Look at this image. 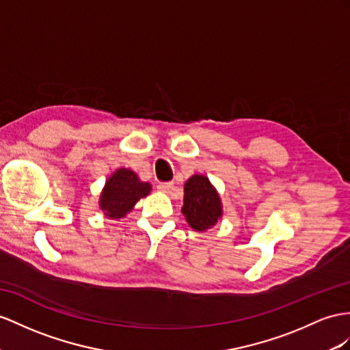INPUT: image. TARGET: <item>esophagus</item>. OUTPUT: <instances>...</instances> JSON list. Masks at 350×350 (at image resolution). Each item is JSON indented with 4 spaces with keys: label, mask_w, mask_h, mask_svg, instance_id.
<instances>
[{
    "label": "esophagus",
    "mask_w": 350,
    "mask_h": 350,
    "mask_svg": "<svg viewBox=\"0 0 350 350\" xmlns=\"http://www.w3.org/2000/svg\"><path fill=\"white\" fill-rule=\"evenodd\" d=\"M158 189H159L161 192L170 193V192H172V191L174 189V186H173V183H159V185H158Z\"/></svg>",
    "instance_id": "1"
}]
</instances>
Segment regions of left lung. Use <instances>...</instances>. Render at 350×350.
I'll use <instances>...</instances> for the list:
<instances>
[{"label": "left lung", "instance_id": "8db88e82", "mask_svg": "<svg viewBox=\"0 0 350 350\" xmlns=\"http://www.w3.org/2000/svg\"><path fill=\"white\" fill-rule=\"evenodd\" d=\"M182 213L189 226L198 232H204L216 225L223 214L221 201L208 177L193 174L185 183Z\"/></svg>", "mask_w": 350, "mask_h": 350}]
</instances>
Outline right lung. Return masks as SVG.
Listing matches in <instances>:
<instances>
[{
	"mask_svg": "<svg viewBox=\"0 0 350 350\" xmlns=\"http://www.w3.org/2000/svg\"><path fill=\"white\" fill-rule=\"evenodd\" d=\"M150 189L152 186L148 182H142L133 170L118 168L106 180L98 205L106 217L122 219L140 198L149 195Z\"/></svg>",
	"mask_w": 350,
	"mask_h": 350,
	"instance_id": "right-lung-1",
	"label": "right lung"
}]
</instances>
